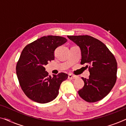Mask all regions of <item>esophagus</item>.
<instances>
[{
	"instance_id": "1",
	"label": "esophagus",
	"mask_w": 126,
	"mask_h": 126,
	"mask_svg": "<svg viewBox=\"0 0 126 126\" xmlns=\"http://www.w3.org/2000/svg\"><path fill=\"white\" fill-rule=\"evenodd\" d=\"M77 77L76 76L70 75V74L68 75V79H70V80H72V79H77Z\"/></svg>"
}]
</instances>
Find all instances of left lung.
Wrapping results in <instances>:
<instances>
[{"label":"left lung","mask_w":126,"mask_h":126,"mask_svg":"<svg viewBox=\"0 0 126 126\" xmlns=\"http://www.w3.org/2000/svg\"><path fill=\"white\" fill-rule=\"evenodd\" d=\"M67 37L80 48L81 64H87L90 73L88 79L81 78L84 86L78 91L79 94L87 102L100 100L109 94L116 82L118 66L114 56L106 45L91 36Z\"/></svg>","instance_id":"obj_1"}]
</instances>
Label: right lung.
Wrapping results in <instances>:
<instances>
[{
    "instance_id": "1",
    "label": "right lung",
    "mask_w": 126,
    "mask_h": 126,
    "mask_svg": "<svg viewBox=\"0 0 126 126\" xmlns=\"http://www.w3.org/2000/svg\"><path fill=\"white\" fill-rule=\"evenodd\" d=\"M67 42L60 36H44L25 46L16 64L19 84L26 95L32 100L47 103L56 98L63 81L68 79L64 73L51 77L45 65L54 59V50Z\"/></svg>"
}]
</instances>
